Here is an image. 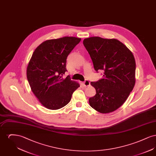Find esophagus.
<instances>
[{
	"label": "esophagus",
	"mask_w": 156,
	"mask_h": 156,
	"mask_svg": "<svg viewBox=\"0 0 156 156\" xmlns=\"http://www.w3.org/2000/svg\"><path fill=\"white\" fill-rule=\"evenodd\" d=\"M82 84L83 85L84 87H88L90 85V82L88 81V80H86L85 81L82 82Z\"/></svg>",
	"instance_id": "1"
}]
</instances>
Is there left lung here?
I'll return each mask as SVG.
<instances>
[{"label":"left lung","instance_id":"8db88e82","mask_svg":"<svg viewBox=\"0 0 156 156\" xmlns=\"http://www.w3.org/2000/svg\"><path fill=\"white\" fill-rule=\"evenodd\" d=\"M83 44L89 52L95 70H102V78L90 85L96 95L90 106L101 113L116 111L125 102L136 82V61L132 52L115 38L91 37Z\"/></svg>","mask_w":156,"mask_h":156}]
</instances>
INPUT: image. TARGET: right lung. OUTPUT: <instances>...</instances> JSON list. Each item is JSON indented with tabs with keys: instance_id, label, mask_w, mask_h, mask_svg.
<instances>
[{
	"instance_id": "right-lung-1",
	"label": "right lung",
	"mask_w": 156,
	"mask_h": 156,
	"mask_svg": "<svg viewBox=\"0 0 156 156\" xmlns=\"http://www.w3.org/2000/svg\"><path fill=\"white\" fill-rule=\"evenodd\" d=\"M81 38L61 37L47 40L35 49L27 67L30 88L39 102L51 110L65 106L80 87L79 83L62 75L67 71L68 54Z\"/></svg>"
}]
</instances>
